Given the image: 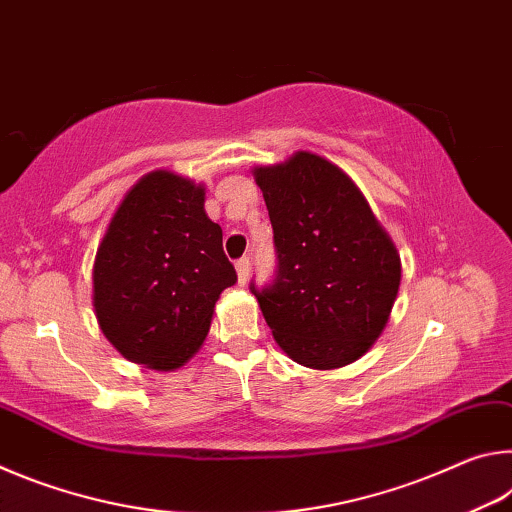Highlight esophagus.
Segmentation results:
<instances>
[{"instance_id":"esophagus-1","label":"esophagus","mask_w":512,"mask_h":512,"mask_svg":"<svg viewBox=\"0 0 512 512\" xmlns=\"http://www.w3.org/2000/svg\"><path fill=\"white\" fill-rule=\"evenodd\" d=\"M237 268V277H239V284H246L248 277H250V259L248 257H241L235 262Z\"/></svg>"}]
</instances>
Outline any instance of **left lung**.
<instances>
[{"instance_id": "8db88e82", "label": "left lung", "mask_w": 512, "mask_h": 512, "mask_svg": "<svg viewBox=\"0 0 512 512\" xmlns=\"http://www.w3.org/2000/svg\"><path fill=\"white\" fill-rule=\"evenodd\" d=\"M273 225L277 275L250 282L277 345L316 370L363 357L391 316L402 280L397 248L348 173L298 151L257 167Z\"/></svg>"}]
</instances>
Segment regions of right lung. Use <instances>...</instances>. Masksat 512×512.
Instances as JSON below:
<instances>
[{
  "label": "right lung",
  "mask_w": 512,
  "mask_h": 512,
  "mask_svg": "<svg viewBox=\"0 0 512 512\" xmlns=\"http://www.w3.org/2000/svg\"><path fill=\"white\" fill-rule=\"evenodd\" d=\"M205 187L151 171L117 207L92 268L99 327L128 361L176 370L210 332L221 291L237 282Z\"/></svg>",
  "instance_id": "1"
}]
</instances>
